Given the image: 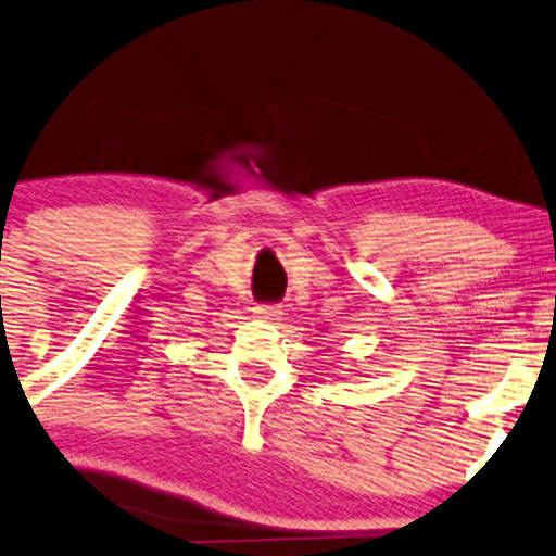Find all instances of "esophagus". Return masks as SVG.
<instances>
[{
	"mask_svg": "<svg viewBox=\"0 0 556 556\" xmlns=\"http://www.w3.org/2000/svg\"><path fill=\"white\" fill-rule=\"evenodd\" d=\"M254 315L258 320H279L282 318V307L279 305H256L254 307Z\"/></svg>",
	"mask_w": 556,
	"mask_h": 556,
	"instance_id": "34e87169",
	"label": "esophagus"
}]
</instances>
